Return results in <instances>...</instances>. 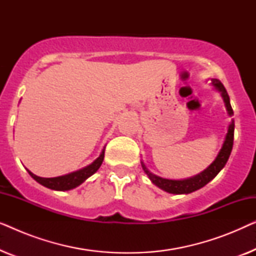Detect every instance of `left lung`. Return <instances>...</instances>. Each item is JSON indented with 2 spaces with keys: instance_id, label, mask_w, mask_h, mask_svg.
Returning <instances> with one entry per match:
<instances>
[{
  "instance_id": "8db88e82",
  "label": "left lung",
  "mask_w": 256,
  "mask_h": 256,
  "mask_svg": "<svg viewBox=\"0 0 256 256\" xmlns=\"http://www.w3.org/2000/svg\"><path fill=\"white\" fill-rule=\"evenodd\" d=\"M211 85L216 90H218L222 96L224 102H225V107L227 110L228 116H233V110L230 107V96L226 92V88L224 87L222 82L218 79H211ZM233 138H234V120L230 122L228 129H227V134L224 140V143L222 146V149L219 150L218 155H216V160L206 168L204 171H202L200 174L192 176L190 178H185V180H168V178H163L157 176V174L150 172L148 168L146 166V164L143 160H141L142 169L144 170L146 176L149 177V180H152V184H155L157 188H160V190L168 192V194H188L191 192L197 191L202 186H205L208 182H211L220 171L222 170V168L225 166V164L228 160V157L230 155L233 148Z\"/></svg>"
}]
</instances>
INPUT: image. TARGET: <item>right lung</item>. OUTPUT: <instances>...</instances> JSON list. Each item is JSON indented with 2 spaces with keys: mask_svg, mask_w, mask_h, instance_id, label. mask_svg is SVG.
Masks as SVG:
<instances>
[{
  "mask_svg": "<svg viewBox=\"0 0 256 256\" xmlns=\"http://www.w3.org/2000/svg\"><path fill=\"white\" fill-rule=\"evenodd\" d=\"M104 146L102 152H100L99 157L96 160H93L92 163L88 164V166L82 168V169H79L76 171H73V172H70L68 174H64V176H59V177H54V178H43V177H38L36 174L31 172L30 170H28V172L31 177L34 178V180L38 182V183L43 185V186L51 188V190H56V191H68V190H72L76 186H79L80 184H82L87 178L92 176L98 171V169L101 166V164L104 162Z\"/></svg>",
  "mask_w": 256,
  "mask_h": 256,
  "instance_id": "right-lung-1",
  "label": "right lung"
}]
</instances>
